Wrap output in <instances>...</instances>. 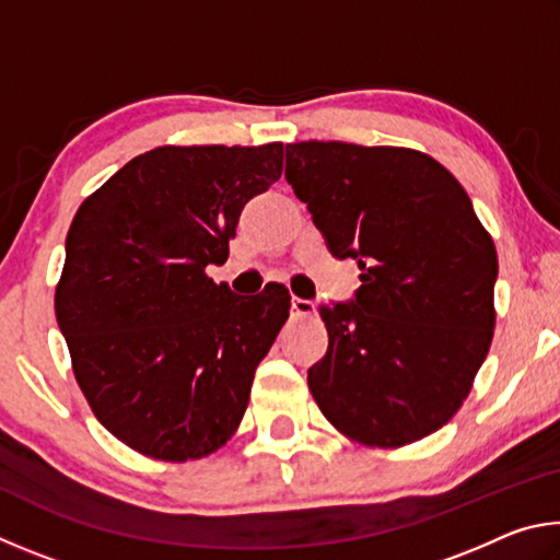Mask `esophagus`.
I'll return each instance as SVG.
<instances>
[{"instance_id":"34e87169","label":"esophagus","mask_w":560,"mask_h":560,"mask_svg":"<svg viewBox=\"0 0 560 560\" xmlns=\"http://www.w3.org/2000/svg\"><path fill=\"white\" fill-rule=\"evenodd\" d=\"M291 314L293 316H314L316 314V303L308 301V299L293 296L291 299Z\"/></svg>"}]
</instances>
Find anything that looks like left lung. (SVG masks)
<instances>
[{
	"instance_id": "left-lung-1",
	"label": "left lung",
	"mask_w": 560,
	"mask_h": 560,
	"mask_svg": "<svg viewBox=\"0 0 560 560\" xmlns=\"http://www.w3.org/2000/svg\"><path fill=\"white\" fill-rule=\"evenodd\" d=\"M287 183L336 259H355L350 301L320 303L326 355L308 387L340 432L400 447L440 430L469 395L494 336L491 236L464 187L407 148L301 140Z\"/></svg>"
}]
</instances>
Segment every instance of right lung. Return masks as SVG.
<instances>
[{"mask_svg":"<svg viewBox=\"0 0 560 560\" xmlns=\"http://www.w3.org/2000/svg\"><path fill=\"white\" fill-rule=\"evenodd\" d=\"M281 167V143L155 148L73 217L56 320L91 410L140 454L200 459L240 428L291 296L281 283L236 296L205 269Z\"/></svg>","mask_w":560,"mask_h":560,"instance_id":"1","label":"right lung"}]
</instances>
